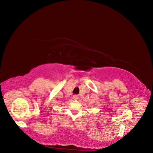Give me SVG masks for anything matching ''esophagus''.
<instances>
[{
	"label": "esophagus",
	"mask_w": 153,
	"mask_h": 153,
	"mask_svg": "<svg viewBox=\"0 0 153 153\" xmlns=\"http://www.w3.org/2000/svg\"><path fill=\"white\" fill-rule=\"evenodd\" d=\"M78 96L77 95H74V96H73V99L75 100H78Z\"/></svg>",
	"instance_id": "34e87169"
}]
</instances>
